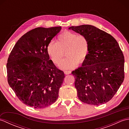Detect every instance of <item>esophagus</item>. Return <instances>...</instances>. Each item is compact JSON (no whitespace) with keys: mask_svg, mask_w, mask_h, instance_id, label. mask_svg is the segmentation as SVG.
Instances as JSON below:
<instances>
[{"mask_svg":"<svg viewBox=\"0 0 129 129\" xmlns=\"http://www.w3.org/2000/svg\"><path fill=\"white\" fill-rule=\"evenodd\" d=\"M64 72L65 73V74L68 75V74H69L71 73V71L70 70H65Z\"/></svg>","mask_w":129,"mask_h":129,"instance_id":"obj_1","label":"esophagus"}]
</instances>
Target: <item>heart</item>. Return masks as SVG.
Instances as JSON below:
<instances>
[{
  "label": "heart",
  "mask_w": 129,
  "mask_h": 129,
  "mask_svg": "<svg viewBox=\"0 0 129 129\" xmlns=\"http://www.w3.org/2000/svg\"><path fill=\"white\" fill-rule=\"evenodd\" d=\"M46 50L55 64H59L65 51L67 57L60 62L59 67L64 70L73 69L79 62L85 61L90 50L89 41L85 35L65 31L58 35L56 43H49Z\"/></svg>",
  "instance_id": "b5f03b06"
}]
</instances>
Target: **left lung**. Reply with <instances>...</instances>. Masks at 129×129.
Returning a JSON list of instances; mask_svg holds the SVG:
<instances>
[{
	"mask_svg": "<svg viewBox=\"0 0 129 129\" xmlns=\"http://www.w3.org/2000/svg\"><path fill=\"white\" fill-rule=\"evenodd\" d=\"M87 38L89 55L72 72L78 96L82 102L99 105L110 100L124 79V56L115 38L93 25L69 28Z\"/></svg>",
	"mask_w": 129,
	"mask_h": 129,
	"instance_id": "left-lung-1",
	"label": "left lung"
}]
</instances>
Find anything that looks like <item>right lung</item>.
Instances as JSON below:
<instances>
[{
	"instance_id": "1",
	"label": "right lung",
	"mask_w": 129,
	"mask_h": 129,
	"mask_svg": "<svg viewBox=\"0 0 129 129\" xmlns=\"http://www.w3.org/2000/svg\"><path fill=\"white\" fill-rule=\"evenodd\" d=\"M61 29L57 26L31 30L18 40L8 57V83L26 105L44 108L58 98L64 73L49 59L46 48Z\"/></svg>"
}]
</instances>
